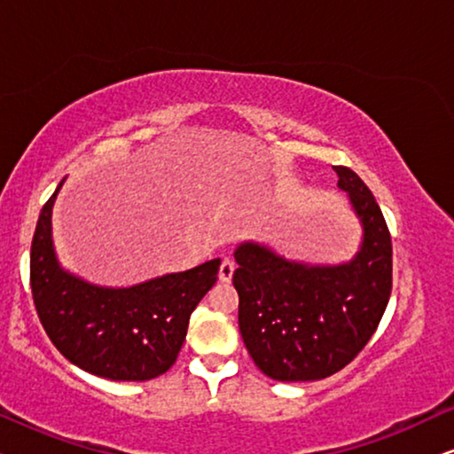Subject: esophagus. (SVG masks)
Segmentation results:
<instances>
[{
    "mask_svg": "<svg viewBox=\"0 0 454 454\" xmlns=\"http://www.w3.org/2000/svg\"><path fill=\"white\" fill-rule=\"evenodd\" d=\"M233 272H235V262H233V260L225 258L221 262V269H219V281L221 283H231Z\"/></svg>",
    "mask_w": 454,
    "mask_h": 454,
    "instance_id": "34e87169",
    "label": "esophagus"
}]
</instances>
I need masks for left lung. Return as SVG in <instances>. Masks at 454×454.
Wrapping results in <instances>:
<instances>
[{"instance_id": "1", "label": "left lung", "mask_w": 454, "mask_h": 454, "mask_svg": "<svg viewBox=\"0 0 454 454\" xmlns=\"http://www.w3.org/2000/svg\"><path fill=\"white\" fill-rule=\"evenodd\" d=\"M334 171L362 225V246L349 262H297L258 241L235 247L239 333L272 380H322L343 370L376 333L393 289V244L382 210L356 171Z\"/></svg>"}]
</instances>
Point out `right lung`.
<instances>
[{
    "mask_svg": "<svg viewBox=\"0 0 454 454\" xmlns=\"http://www.w3.org/2000/svg\"><path fill=\"white\" fill-rule=\"evenodd\" d=\"M43 207L30 246V289L47 337L89 374L123 382L153 380L176 364L190 316L216 283L221 260L132 287H101L72 275L55 256L51 213Z\"/></svg>",
    "mask_w": 454,
    "mask_h": 454,
    "instance_id": "1",
    "label": "right lung"
}]
</instances>
